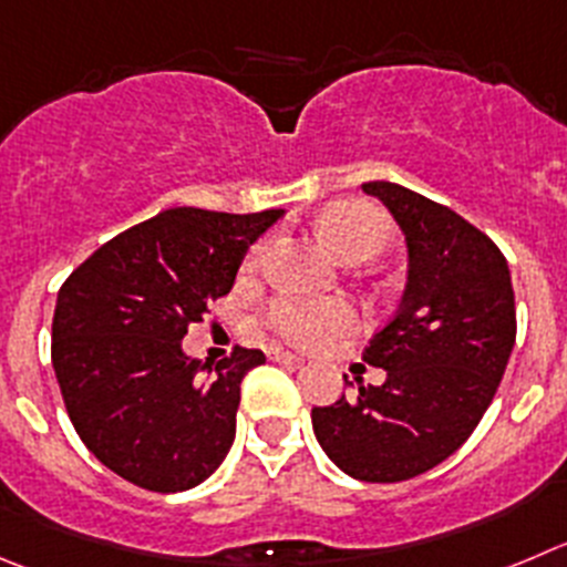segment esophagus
Returning a JSON list of instances; mask_svg holds the SVG:
<instances>
[{"mask_svg": "<svg viewBox=\"0 0 567 567\" xmlns=\"http://www.w3.org/2000/svg\"><path fill=\"white\" fill-rule=\"evenodd\" d=\"M268 358L277 363H301L299 355H293V352H285V349H268Z\"/></svg>", "mask_w": 567, "mask_h": 567, "instance_id": "esophagus-1", "label": "esophagus"}]
</instances>
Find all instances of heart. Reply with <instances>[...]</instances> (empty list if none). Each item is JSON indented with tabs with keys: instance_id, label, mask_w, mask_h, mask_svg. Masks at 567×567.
Wrapping results in <instances>:
<instances>
[{
	"instance_id": "b5f03b06",
	"label": "heart",
	"mask_w": 567,
	"mask_h": 567,
	"mask_svg": "<svg viewBox=\"0 0 567 567\" xmlns=\"http://www.w3.org/2000/svg\"><path fill=\"white\" fill-rule=\"evenodd\" d=\"M319 231L327 246L347 262H361L383 251L391 240L389 220L363 200H336L319 218ZM266 240L254 243L243 259V271H254L262 262ZM355 324V310L338 299H301L282 296L266 310L262 327L271 336L296 347H321Z\"/></svg>"
}]
</instances>
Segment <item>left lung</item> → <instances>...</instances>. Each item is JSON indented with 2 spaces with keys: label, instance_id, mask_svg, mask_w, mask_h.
Here are the masks:
<instances>
[{
  "label": "left lung",
  "instance_id": "obj_1",
  "mask_svg": "<svg viewBox=\"0 0 567 567\" xmlns=\"http://www.w3.org/2000/svg\"><path fill=\"white\" fill-rule=\"evenodd\" d=\"M363 189L405 231L409 288L363 349L385 383L313 409V431L347 475L394 484L453 456L489 409L515 347V290L501 248L462 215L400 184Z\"/></svg>",
  "mask_w": 567,
  "mask_h": 567
}]
</instances>
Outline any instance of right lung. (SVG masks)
<instances>
[{"instance_id": "obj_1", "label": "right lung", "mask_w": 567, "mask_h": 567, "mask_svg": "<svg viewBox=\"0 0 567 567\" xmlns=\"http://www.w3.org/2000/svg\"><path fill=\"white\" fill-rule=\"evenodd\" d=\"M279 218L176 206L100 246L61 285L52 367L78 436L111 473L184 492L220 467L243 378L266 355L235 347L212 367L184 355L182 338Z\"/></svg>"}]
</instances>
